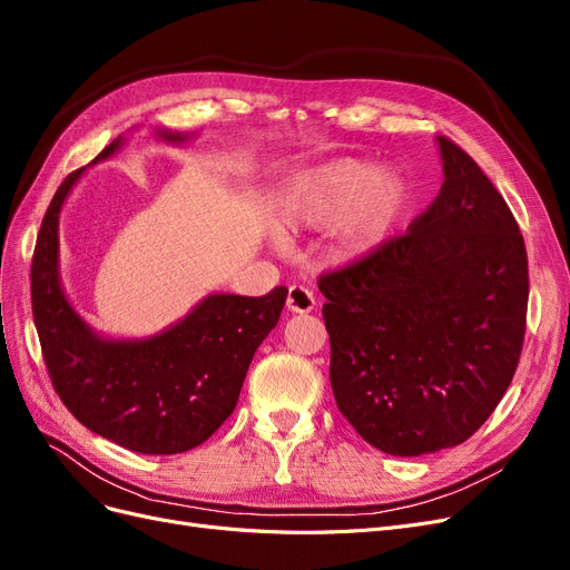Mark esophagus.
I'll use <instances>...</instances> for the list:
<instances>
[{
	"instance_id": "1",
	"label": "esophagus",
	"mask_w": 570,
	"mask_h": 570,
	"mask_svg": "<svg viewBox=\"0 0 570 570\" xmlns=\"http://www.w3.org/2000/svg\"><path fill=\"white\" fill-rule=\"evenodd\" d=\"M316 305L314 293L305 286H291L288 288V298H286V307L295 314H307L312 312Z\"/></svg>"
}]
</instances>
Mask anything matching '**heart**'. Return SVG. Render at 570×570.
I'll list each match as a JSON object with an SVG mask.
<instances>
[{
  "instance_id": "1",
  "label": "heart",
  "mask_w": 570,
  "mask_h": 570,
  "mask_svg": "<svg viewBox=\"0 0 570 570\" xmlns=\"http://www.w3.org/2000/svg\"><path fill=\"white\" fill-rule=\"evenodd\" d=\"M407 205V188L393 171L340 158L293 177L279 209L291 224L324 228L335 224V242L346 258L377 252L391 237Z\"/></svg>"
}]
</instances>
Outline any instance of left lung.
Here are the masks:
<instances>
[{
    "instance_id": "1",
    "label": "left lung",
    "mask_w": 570,
    "mask_h": 570,
    "mask_svg": "<svg viewBox=\"0 0 570 570\" xmlns=\"http://www.w3.org/2000/svg\"><path fill=\"white\" fill-rule=\"evenodd\" d=\"M444 181L405 235L326 272L331 386L393 456L465 442L501 403L527 331L524 237L480 165L438 137Z\"/></svg>"
}]
</instances>
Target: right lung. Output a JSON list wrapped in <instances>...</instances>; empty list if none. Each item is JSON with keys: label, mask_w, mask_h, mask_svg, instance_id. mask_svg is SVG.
Masks as SVG:
<instances>
[{"label": "right lung", "mask_w": 570, "mask_h": 570, "mask_svg": "<svg viewBox=\"0 0 570 570\" xmlns=\"http://www.w3.org/2000/svg\"><path fill=\"white\" fill-rule=\"evenodd\" d=\"M167 141L188 137L158 130ZM122 144L114 139L92 163ZM83 169L56 190L32 256V314L48 375L65 407L92 433L139 454H181L233 414L246 370L277 326L288 288L261 298L214 293L167 331L144 340L97 335L65 298L58 220Z\"/></svg>", "instance_id": "right-lung-1"}]
</instances>
